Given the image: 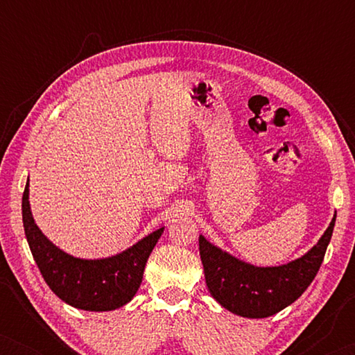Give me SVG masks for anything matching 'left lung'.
Listing matches in <instances>:
<instances>
[{
    "mask_svg": "<svg viewBox=\"0 0 355 355\" xmlns=\"http://www.w3.org/2000/svg\"><path fill=\"white\" fill-rule=\"evenodd\" d=\"M334 221L336 216L318 244L304 257L266 268L244 263L200 236L198 249L208 291L223 307L241 317L266 318L278 313L297 300L317 276L331 241Z\"/></svg>",
    "mask_w": 355,
    "mask_h": 355,
    "instance_id": "1",
    "label": "left lung"
}]
</instances>
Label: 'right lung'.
<instances>
[{"label": "right lung", "instance_id": "add662e5", "mask_svg": "<svg viewBox=\"0 0 355 355\" xmlns=\"http://www.w3.org/2000/svg\"><path fill=\"white\" fill-rule=\"evenodd\" d=\"M24 231L43 279L61 300L76 309L106 312L123 307L134 297L144 278L153 247L163 227L110 259L82 260L53 245L33 221L28 205V181L22 196Z\"/></svg>", "mask_w": 355, "mask_h": 355}]
</instances>
